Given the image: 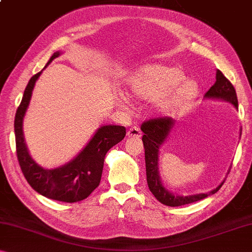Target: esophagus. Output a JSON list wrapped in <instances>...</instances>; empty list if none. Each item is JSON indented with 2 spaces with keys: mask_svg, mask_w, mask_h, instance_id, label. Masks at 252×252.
<instances>
[{
  "mask_svg": "<svg viewBox=\"0 0 252 252\" xmlns=\"http://www.w3.org/2000/svg\"><path fill=\"white\" fill-rule=\"evenodd\" d=\"M142 131L138 127H131V128L128 129L127 131V137H141Z\"/></svg>",
  "mask_w": 252,
  "mask_h": 252,
  "instance_id": "obj_1",
  "label": "esophagus"
}]
</instances>
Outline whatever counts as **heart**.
<instances>
[{
	"mask_svg": "<svg viewBox=\"0 0 252 252\" xmlns=\"http://www.w3.org/2000/svg\"><path fill=\"white\" fill-rule=\"evenodd\" d=\"M127 94L134 98L151 100L156 113L172 116L195 101L199 87L193 80L186 79L183 69L161 64H146L138 67L127 80ZM121 106L126 100L119 98Z\"/></svg>",
	"mask_w": 252,
	"mask_h": 252,
	"instance_id": "1",
	"label": "heart"
}]
</instances>
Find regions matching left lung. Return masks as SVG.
<instances>
[{"instance_id":"1","label":"left lung","mask_w":252,"mask_h":252,"mask_svg":"<svg viewBox=\"0 0 252 252\" xmlns=\"http://www.w3.org/2000/svg\"><path fill=\"white\" fill-rule=\"evenodd\" d=\"M205 98L223 100V101L233 104L238 109V98L237 94H235V89L220 69L216 71V81L214 86L206 92ZM175 125L176 122L172 118L164 117L151 119V121L143 123L141 126V129L144 133L142 141L145 150L146 180H148L149 188L158 202L171 207L183 206V205L191 204L206 198V197L219 191L224 184V180H225L224 179L218 187L211 191L188 196H180L176 192H171L164 187L162 184L160 172H158V150L164 144Z\"/></svg>"}]
</instances>
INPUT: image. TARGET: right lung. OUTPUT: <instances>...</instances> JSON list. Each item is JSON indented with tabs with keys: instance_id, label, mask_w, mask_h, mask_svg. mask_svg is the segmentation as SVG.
Wrapping results in <instances>:
<instances>
[{
	"instance_id": "right-lung-1",
	"label": "right lung",
	"mask_w": 252,
	"mask_h": 252,
	"mask_svg": "<svg viewBox=\"0 0 252 252\" xmlns=\"http://www.w3.org/2000/svg\"><path fill=\"white\" fill-rule=\"evenodd\" d=\"M61 54L62 52L54 53L46 66L33 75L26 87L14 118L15 145L18 161L23 176L34 190L49 199L75 203L86 199L98 187L101 180L104 157L108 151L125 137L126 128L119 125L99 127L88 144L75 158L57 168H42L33 160L23 136V118L29 107L37 80L39 79L42 71Z\"/></svg>"
}]
</instances>
